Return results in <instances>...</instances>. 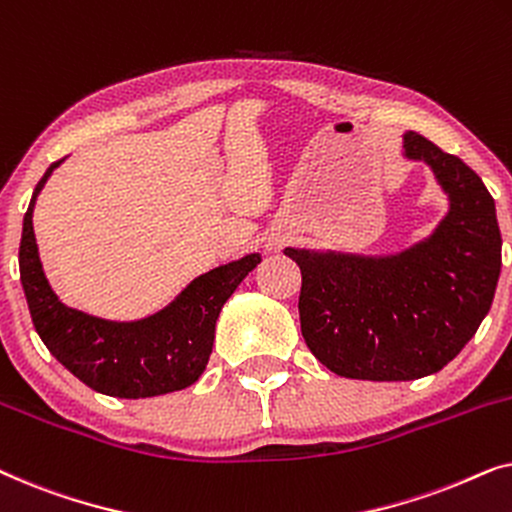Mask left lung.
Wrapping results in <instances>:
<instances>
[{"label":"left lung","mask_w":512,"mask_h":512,"mask_svg":"<svg viewBox=\"0 0 512 512\" xmlns=\"http://www.w3.org/2000/svg\"><path fill=\"white\" fill-rule=\"evenodd\" d=\"M450 193L436 233L391 258L284 249L298 263L300 331L335 375L401 382L438 373L478 331L501 272V230L482 179L452 153L405 132Z\"/></svg>","instance_id":"left-lung-1"}]
</instances>
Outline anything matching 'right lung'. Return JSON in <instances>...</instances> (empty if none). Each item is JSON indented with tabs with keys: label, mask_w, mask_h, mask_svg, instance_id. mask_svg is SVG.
Here are the masks:
<instances>
[{
	"label": "right lung",
	"mask_w": 512,
	"mask_h": 512,
	"mask_svg": "<svg viewBox=\"0 0 512 512\" xmlns=\"http://www.w3.org/2000/svg\"><path fill=\"white\" fill-rule=\"evenodd\" d=\"M60 163L55 160L34 188L18 251L20 282L39 338L69 373L100 394L146 398L188 387L207 366L223 303L261 263V256L249 254L205 272L163 312L132 324H116L72 310L48 286L32 228L34 200Z\"/></svg>",
	"instance_id": "obj_1"
}]
</instances>
